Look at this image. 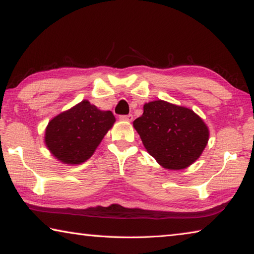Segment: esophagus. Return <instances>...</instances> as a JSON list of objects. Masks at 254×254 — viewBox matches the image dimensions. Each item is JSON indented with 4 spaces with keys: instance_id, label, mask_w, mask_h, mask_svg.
<instances>
[{
    "instance_id": "1",
    "label": "esophagus",
    "mask_w": 254,
    "mask_h": 254,
    "mask_svg": "<svg viewBox=\"0 0 254 254\" xmlns=\"http://www.w3.org/2000/svg\"><path fill=\"white\" fill-rule=\"evenodd\" d=\"M120 120H122V121H127V122H131L133 120V115L132 114H127V115H121L120 117Z\"/></svg>"
}]
</instances>
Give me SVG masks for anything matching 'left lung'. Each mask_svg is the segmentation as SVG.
I'll use <instances>...</instances> for the list:
<instances>
[{
  "label": "left lung",
  "mask_w": 254,
  "mask_h": 254,
  "mask_svg": "<svg viewBox=\"0 0 254 254\" xmlns=\"http://www.w3.org/2000/svg\"><path fill=\"white\" fill-rule=\"evenodd\" d=\"M133 127L150 156L170 170L194 163L208 142V127L194 111L161 100L145 103Z\"/></svg>",
  "instance_id": "obj_1"
}]
</instances>
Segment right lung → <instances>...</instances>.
<instances>
[{"instance_id":"right-lung-1","label":"right lung","mask_w":254,"mask_h":254,"mask_svg":"<svg viewBox=\"0 0 254 254\" xmlns=\"http://www.w3.org/2000/svg\"><path fill=\"white\" fill-rule=\"evenodd\" d=\"M115 118L88 101L58 114L46 127L45 142L53 156L67 165H79L93 156Z\"/></svg>"}]
</instances>
